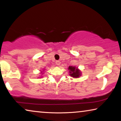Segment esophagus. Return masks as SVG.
I'll use <instances>...</instances> for the list:
<instances>
[{
    "label": "esophagus",
    "instance_id": "esophagus-1",
    "mask_svg": "<svg viewBox=\"0 0 121 121\" xmlns=\"http://www.w3.org/2000/svg\"><path fill=\"white\" fill-rule=\"evenodd\" d=\"M56 65H59L60 64V61H59V60H57L56 62Z\"/></svg>",
    "mask_w": 121,
    "mask_h": 121
}]
</instances>
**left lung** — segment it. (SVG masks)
Masks as SVG:
<instances>
[{
  "instance_id": "1",
  "label": "left lung",
  "mask_w": 121,
  "mask_h": 121,
  "mask_svg": "<svg viewBox=\"0 0 121 121\" xmlns=\"http://www.w3.org/2000/svg\"><path fill=\"white\" fill-rule=\"evenodd\" d=\"M69 70V75L74 78H78L82 75V72L80 70L75 66H69L68 68Z\"/></svg>"
}]
</instances>
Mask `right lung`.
<instances>
[{"label": "right lung", "instance_id": "obj_1", "mask_svg": "<svg viewBox=\"0 0 121 121\" xmlns=\"http://www.w3.org/2000/svg\"><path fill=\"white\" fill-rule=\"evenodd\" d=\"M43 70H44V69H43ZM43 71H41V73H42V74H43L44 73H42V72H43ZM42 77H41L40 78H42Z\"/></svg>", "mask_w": 121, "mask_h": 121}]
</instances>
